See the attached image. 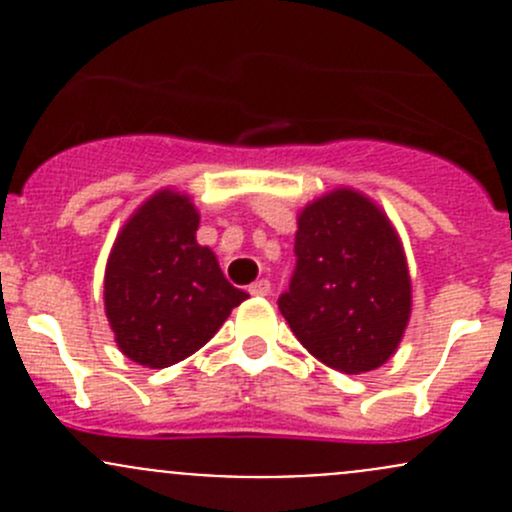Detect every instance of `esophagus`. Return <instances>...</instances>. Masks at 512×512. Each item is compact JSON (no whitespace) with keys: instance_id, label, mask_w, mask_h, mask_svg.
<instances>
[{"instance_id":"obj_1","label":"esophagus","mask_w":512,"mask_h":512,"mask_svg":"<svg viewBox=\"0 0 512 512\" xmlns=\"http://www.w3.org/2000/svg\"><path fill=\"white\" fill-rule=\"evenodd\" d=\"M250 294H255V297H267V294H270V282H267V280L252 282Z\"/></svg>"}]
</instances>
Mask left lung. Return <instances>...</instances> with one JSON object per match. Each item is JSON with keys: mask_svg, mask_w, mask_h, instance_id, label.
Instances as JSON below:
<instances>
[{"mask_svg": "<svg viewBox=\"0 0 512 512\" xmlns=\"http://www.w3.org/2000/svg\"><path fill=\"white\" fill-rule=\"evenodd\" d=\"M294 270L280 312L309 354L342 374L379 369L411 319V275L389 215L354 188L297 213Z\"/></svg>", "mask_w": 512, "mask_h": 512, "instance_id": "8db88e82", "label": "left lung"}]
</instances>
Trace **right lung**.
Masks as SVG:
<instances>
[{"mask_svg": "<svg viewBox=\"0 0 512 512\" xmlns=\"http://www.w3.org/2000/svg\"><path fill=\"white\" fill-rule=\"evenodd\" d=\"M190 195L156 190L118 230L103 275V309L123 356L148 369L188 359L250 294L232 287L198 245Z\"/></svg>", "mask_w": 512, "mask_h": 512, "instance_id": "1", "label": "right lung"}]
</instances>
